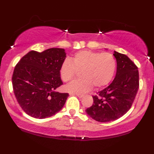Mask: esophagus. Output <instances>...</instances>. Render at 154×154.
Returning <instances> with one entry per match:
<instances>
[{
    "label": "esophagus",
    "instance_id": "34e87169",
    "mask_svg": "<svg viewBox=\"0 0 154 154\" xmlns=\"http://www.w3.org/2000/svg\"><path fill=\"white\" fill-rule=\"evenodd\" d=\"M70 95H76L77 97H79V98H82L83 97V94H75V93H70Z\"/></svg>",
    "mask_w": 154,
    "mask_h": 154
}]
</instances>
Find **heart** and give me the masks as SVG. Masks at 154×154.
<instances>
[{
  "label": "heart",
  "mask_w": 154,
  "mask_h": 154,
  "mask_svg": "<svg viewBox=\"0 0 154 154\" xmlns=\"http://www.w3.org/2000/svg\"><path fill=\"white\" fill-rule=\"evenodd\" d=\"M116 62L112 54L108 52L83 50L75 54L71 59L66 58L60 66V73L63 81L69 82L81 71V79L75 80L66 86L72 93L83 94L94 86L102 88L109 83L114 75Z\"/></svg>",
  "instance_id": "1"
}]
</instances>
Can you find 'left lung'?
<instances>
[{"mask_svg":"<svg viewBox=\"0 0 154 154\" xmlns=\"http://www.w3.org/2000/svg\"><path fill=\"white\" fill-rule=\"evenodd\" d=\"M117 62L115 79L110 85L92 96L93 104L85 111L98 122L119 119L132 106L139 89L137 66L125 54L114 51Z\"/></svg>","mask_w":154,"mask_h":154,"instance_id":"8db88e82","label":"left lung"}]
</instances>
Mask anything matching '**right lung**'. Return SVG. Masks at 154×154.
Wrapping results in <instances>:
<instances>
[{
    "instance_id": "1",
    "label": "right lung",
    "mask_w": 154,
    "mask_h": 154,
    "mask_svg": "<svg viewBox=\"0 0 154 154\" xmlns=\"http://www.w3.org/2000/svg\"><path fill=\"white\" fill-rule=\"evenodd\" d=\"M65 50L50 48L31 50L14 67L12 78L15 97L23 111L35 119H45L59 112L68 93L55 90L63 84L60 69L66 59Z\"/></svg>"
}]
</instances>
